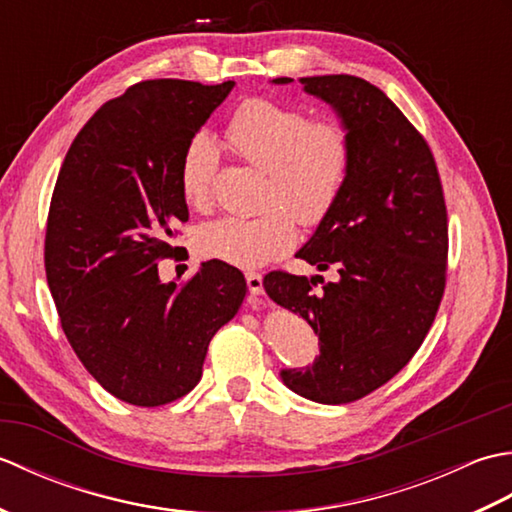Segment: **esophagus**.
I'll use <instances>...</instances> for the list:
<instances>
[{
    "label": "esophagus",
    "mask_w": 512,
    "mask_h": 512,
    "mask_svg": "<svg viewBox=\"0 0 512 512\" xmlns=\"http://www.w3.org/2000/svg\"><path fill=\"white\" fill-rule=\"evenodd\" d=\"M246 286L253 297L264 295V277L259 273H246Z\"/></svg>",
    "instance_id": "34e87169"
}]
</instances>
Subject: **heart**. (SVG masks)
<instances>
[{"label":"heart","mask_w":512,"mask_h":512,"mask_svg":"<svg viewBox=\"0 0 512 512\" xmlns=\"http://www.w3.org/2000/svg\"><path fill=\"white\" fill-rule=\"evenodd\" d=\"M226 140L239 158L266 173L264 211L202 224L195 248L206 259L237 268L266 266L295 246V220L319 226L332 213L350 178L352 138L341 123L310 121L299 107L255 96L233 112ZM217 162L220 154L209 136L189 140L180 189L195 209L211 204Z\"/></svg>","instance_id":"b5f03b06"}]
</instances>
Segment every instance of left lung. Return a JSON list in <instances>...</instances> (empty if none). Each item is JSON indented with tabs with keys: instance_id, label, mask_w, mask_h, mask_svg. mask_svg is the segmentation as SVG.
<instances>
[{
	"instance_id": "obj_1",
	"label": "left lung",
	"mask_w": 512,
	"mask_h": 512,
	"mask_svg": "<svg viewBox=\"0 0 512 512\" xmlns=\"http://www.w3.org/2000/svg\"><path fill=\"white\" fill-rule=\"evenodd\" d=\"M292 79L279 76L277 85ZM352 138V169L332 213L299 250L339 279L268 273L264 288L319 336L306 369H281L295 394L343 405L385 385L418 352L447 284L449 226L427 140L383 90L350 74L303 76Z\"/></svg>"
}]
</instances>
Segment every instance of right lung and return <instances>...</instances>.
Masks as SVG:
<instances>
[{"instance_id":"1","label":"right lung","mask_w":512,"mask_h":512,"mask_svg":"<svg viewBox=\"0 0 512 512\" xmlns=\"http://www.w3.org/2000/svg\"><path fill=\"white\" fill-rule=\"evenodd\" d=\"M233 85H132L83 125L54 184L43 259L61 328L85 369L129 405L189 394L213 334L246 297L244 275L217 259L184 284L158 277L189 220L184 149Z\"/></svg>"}]
</instances>
